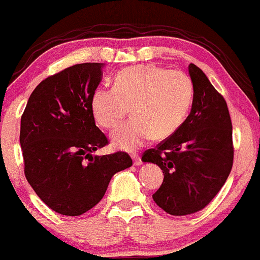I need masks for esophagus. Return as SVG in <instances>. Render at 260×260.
<instances>
[{
	"mask_svg": "<svg viewBox=\"0 0 260 260\" xmlns=\"http://www.w3.org/2000/svg\"><path fill=\"white\" fill-rule=\"evenodd\" d=\"M133 162H135V165H142V158L141 155H138V154H133Z\"/></svg>",
	"mask_w": 260,
	"mask_h": 260,
	"instance_id": "34e87169",
	"label": "esophagus"
}]
</instances>
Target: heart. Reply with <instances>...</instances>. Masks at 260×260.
<instances>
[{
    "mask_svg": "<svg viewBox=\"0 0 260 260\" xmlns=\"http://www.w3.org/2000/svg\"><path fill=\"white\" fill-rule=\"evenodd\" d=\"M190 76L180 70L138 65L118 71L113 87H98L91 111L101 127L111 129L129 113V122L113 132L117 147L136 150L150 139L169 138L180 127L192 101Z\"/></svg>",
    "mask_w": 260,
    "mask_h": 260,
    "instance_id": "1",
    "label": "heart"
}]
</instances>
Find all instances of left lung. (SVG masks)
<instances>
[{
  "label": "left lung",
  "mask_w": 260,
  "mask_h": 260,
  "mask_svg": "<svg viewBox=\"0 0 260 260\" xmlns=\"http://www.w3.org/2000/svg\"><path fill=\"white\" fill-rule=\"evenodd\" d=\"M189 74L193 86L190 115L173 136L142 155L162 170L164 180L153 200L173 216L205 209L226 182L235 154L226 100L195 64L189 65Z\"/></svg>",
  "instance_id": "8db88e82"
}]
</instances>
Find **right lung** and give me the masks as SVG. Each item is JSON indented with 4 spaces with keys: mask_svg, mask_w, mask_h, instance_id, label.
<instances>
[{
    "mask_svg": "<svg viewBox=\"0 0 260 260\" xmlns=\"http://www.w3.org/2000/svg\"><path fill=\"white\" fill-rule=\"evenodd\" d=\"M101 79L100 62L48 76L34 88L21 118L25 179L48 207L64 216L92 209L111 178L133 164L125 152L92 155L108 144L91 111Z\"/></svg>",
    "mask_w": 260,
    "mask_h": 260,
    "instance_id": "1",
    "label": "right lung"
}]
</instances>
